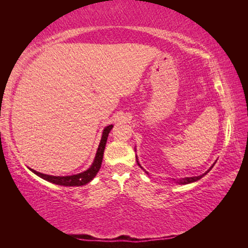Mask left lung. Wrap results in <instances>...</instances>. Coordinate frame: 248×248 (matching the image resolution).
<instances>
[{"mask_svg":"<svg viewBox=\"0 0 248 248\" xmlns=\"http://www.w3.org/2000/svg\"><path fill=\"white\" fill-rule=\"evenodd\" d=\"M138 164L140 165V163L138 162ZM214 165H212L211 167H210V170H208V171H205L204 173H202V176H197V177H189V178H181L180 179V180H179V181H177L179 184H187V183H192V182H195V181H197V180H199V179H202L204 175H207V173L210 171V170H212V167H213ZM141 167V166H140Z\"/></svg>","mask_w":248,"mask_h":248,"instance_id":"8db88e82","label":"left lung"}]
</instances>
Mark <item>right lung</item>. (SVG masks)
I'll return each instance as SVG.
<instances>
[{"instance_id": "add662e5", "label": "right lung", "mask_w": 248, "mask_h": 248, "mask_svg": "<svg viewBox=\"0 0 248 248\" xmlns=\"http://www.w3.org/2000/svg\"><path fill=\"white\" fill-rule=\"evenodd\" d=\"M113 125H108L105 127L102 133V139L101 141H100L99 148L97 150V155L96 157H94V161L93 163V165L88 168L87 170L83 171L81 173H78V175H72V176H65V177H56V176H50V175H46V173H41L36 171L34 170H30L36 173L37 176H39L40 178L45 179V180L59 184V186H84V184L88 183L91 180L94 178V176L97 175V172L99 171L100 167H101L102 164V159H103V152L105 149V144H107V140L109 131L112 130Z\"/></svg>"}]
</instances>
